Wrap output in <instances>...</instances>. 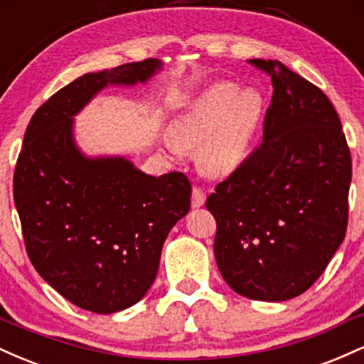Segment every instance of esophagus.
I'll return each mask as SVG.
<instances>
[{
	"instance_id": "obj_1",
	"label": "esophagus",
	"mask_w": 364,
	"mask_h": 364,
	"mask_svg": "<svg viewBox=\"0 0 364 364\" xmlns=\"http://www.w3.org/2000/svg\"><path fill=\"white\" fill-rule=\"evenodd\" d=\"M205 203V191L202 188L193 186V191H191V207H202Z\"/></svg>"
}]
</instances>
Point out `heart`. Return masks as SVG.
<instances>
[{
  "mask_svg": "<svg viewBox=\"0 0 364 364\" xmlns=\"http://www.w3.org/2000/svg\"><path fill=\"white\" fill-rule=\"evenodd\" d=\"M263 111L257 90L240 92L235 83L220 82L188 106L171 129V150H198L208 176L225 178L246 161Z\"/></svg>",
  "mask_w": 364,
  "mask_h": 364,
  "instance_id": "1",
  "label": "heart"
}]
</instances>
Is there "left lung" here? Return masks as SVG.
Here are the masks:
<instances>
[{
  "instance_id": "8db88e82",
  "label": "left lung",
  "mask_w": 364,
  "mask_h": 364,
  "mask_svg": "<svg viewBox=\"0 0 364 364\" xmlns=\"http://www.w3.org/2000/svg\"><path fill=\"white\" fill-rule=\"evenodd\" d=\"M272 77L262 144L208 195L219 272L257 301L310 289L344 241L353 164L332 102L281 61L248 60Z\"/></svg>"
}]
</instances>
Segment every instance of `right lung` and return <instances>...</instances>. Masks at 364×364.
Returning <instances> with one entry per match:
<instances>
[{
  "mask_svg": "<svg viewBox=\"0 0 364 364\" xmlns=\"http://www.w3.org/2000/svg\"><path fill=\"white\" fill-rule=\"evenodd\" d=\"M161 70L144 60L85 73L32 116L14 174V198L34 269L63 298L109 315L139 303L156 281L162 245L190 210L183 173L150 176L124 157H85L73 116L107 85Z\"/></svg>",
  "mask_w": 364,
  "mask_h": 364,
  "instance_id": "obj_1",
  "label": "right lung"
}]
</instances>
